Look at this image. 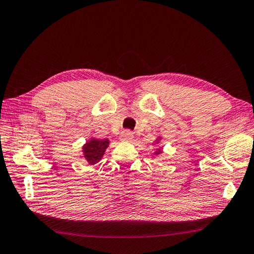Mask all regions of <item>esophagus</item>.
<instances>
[{"label": "esophagus", "instance_id": "obj_1", "mask_svg": "<svg viewBox=\"0 0 254 254\" xmlns=\"http://www.w3.org/2000/svg\"><path fill=\"white\" fill-rule=\"evenodd\" d=\"M133 139V133L130 130H126L121 133V140L131 141Z\"/></svg>", "mask_w": 254, "mask_h": 254}]
</instances>
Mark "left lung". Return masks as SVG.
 Segmentation results:
<instances>
[{
    "mask_svg": "<svg viewBox=\"0 0 254 254\" xmlns=\"http://www.w3.org/2000/svg\"><path fill=\"white\" fill-rule=\"evenodd\" d=\"M160 152H161V150H159V151H157V152H156V154H159Z\"/></svg>",
    "mask_w": 254,
    "mask_h": 254,
    "instance_id": "8db88e82",
    "label": "left lung"
}]
</instances>
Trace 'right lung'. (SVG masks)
<instances>
[{
  "label": "right lung",
  "mask_w": 254,
  "mask_h": 254,
  "mask_svg": "<svg viewBox=\"0 0 254 254\" xmlns=\"http://www.w3.org/2000/svg\"><path fill=\"white\" fill-rule=\"evenodd\" d=\"M107 147H109V140L107 139H92L83 147L84 157L91 165H94L104 156Z\"/></svg>",
  "instance_id": "right-lung-1"
}]
</instances>
